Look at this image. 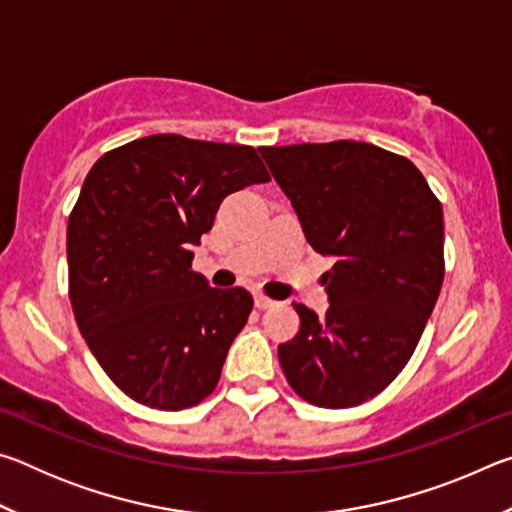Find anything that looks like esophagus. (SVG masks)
<instances>
[{"instance_id": "34e87169", "label": "esophagus", "mask_w": 512, "mask_h": 512, "mask_svg": "<svg viewBox=\"0 0 512 512\" xmlns=\"http://www.w3.org/2000/svg\"><path fill=\"white\" fill-rule=\"evenodd\" d=\"M273 305H275V300L266 298L264 293H255V307H257V309H271Z\"/></svg>"}]
</instances>
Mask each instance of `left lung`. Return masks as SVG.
<instances>
[{
  "mask_svg": "<svg viewBox=\"0 0 512 512\" xmlns=\"http://www.w3.org/2000/svg\"><path fill=\"white\" fill-rule=\"evenodd\" d=\"M309 246L336 257L323 318L293 305L300 329L277 348L289 386L350 409L400 375L445 277L443 205L411 160L375 144L259 146Z\"/></svg>",
  "mask_w": 512,
  "mask_h": 512,
  "instance_id": "8db88e82",
  "label": "left lung"
}]
</instances>
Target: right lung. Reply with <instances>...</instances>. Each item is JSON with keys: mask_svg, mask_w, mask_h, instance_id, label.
<instances>
[{"mask_svg": "<svg viewBox=\"0 0 512 512\" xmlns=\"http://www.w3.org/2000/svg\"><path fill=\"white\" fill-rule=\"evenodd\" d=\"M253 146L149 135L94 162L67 223L69 300L88 348L131 400L203 402L253 311L246 289H212L194 253L232 192L268 183Z\"/></svg>", "mask_w": 512, "mask_h": 512, "instance_id": "add662e5", "label": "right lung"}]
</instances>
